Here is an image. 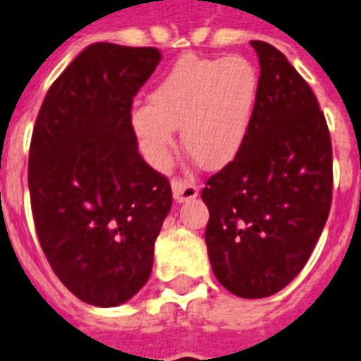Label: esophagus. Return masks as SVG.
I'll return each mask as SVG.
<instances>
[{"instance_id": "esophagus-1", "label": "esophagus", "mask_w": 361, "mask_h": 361, "mask_svg": "<svg viewBox=\"0 0 361 361\" xmlns=\"http://www.w3.org/2000/svg\"><path fill=\"white\" fill-rule=\"evenodd\" d=\"M171 188H173V197H175L177 203H184V201L195 199L199 194L197 184L183 180V178H173Z\"/></svg>"}]
</instances>
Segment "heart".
I'll use <instances>...</instances> for the list:
<instances>
[{
  "instance_id": "obj_1",
  "label": "heart",
  "mask_w": 361,
  "mask_h": 361,
  "mask_svg": "<svg viewBox=\"0 0 361 361\" xmlns=\"http://www.w3.org/2000/svg\"><path fill=\"white\" fill-rule=\"evenodd\" d=\"M259 94V71L247 57H180L149 94L151 102L130 111L141 154L167 169L180 126L184 151L203 169H221L246 141Z\"/></svg>"
}]
</instances>
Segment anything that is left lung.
<instances>
[{"label":"left lung","instance_id":"obj_1","mask_svg":"<svg viewBox=\"0 0 361 361\" xmlns=\"http://www.w3.org/2000/svg\"><path fill=\"white\" fill-rule=\"evenodd\" d=\"M261 76L246 141L201 197L216 279L240 298L293 281L321 236L331 203V141L324 114L287 57L252 40Z\"/></svg>","mask_w":361,"mask_h":361}]
</instances>
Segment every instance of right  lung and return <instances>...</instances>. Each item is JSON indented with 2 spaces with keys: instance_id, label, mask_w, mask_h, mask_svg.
Masks as SVG:
<instances>
[{
  "instance_id": "right-lung-1",
  "label": "right lung",
  "mask_w": 361,
  "mask_h": 361,
  "mask_svg": "<svg viewBox=\"0 0 361 361\" xmlns=\"http://www.w3.org/2000/svg\"><path fill=\"white\" fill-rule=\"evenodd\" d=\"M160 59L157 48L87 46L51 83L35 123V229L51 270L85 304H125L151 276L173 197L137 151L130 109Z\"/></svg>"
}]
</instances>
